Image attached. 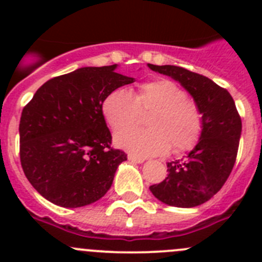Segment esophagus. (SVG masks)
I'll return each instance as SVG.
<instances>
[{
  "instance_id": "obj_1",
  "label": "esophagus",
  "mask_w": 262,
  "mask_h": 262,
  "mask_svg": "<svg viewBox=\"0 0 262 262\" xmlns=\"http://www.w3.org/2000/svg\"><path fill=\"white\" fill-rule=\"evenodd\" d=\"M127 157H128L129 161H133V163H138V164L144 163V159H142V157H136L135 155H128Z\"/></svg>"
}]
</instances>
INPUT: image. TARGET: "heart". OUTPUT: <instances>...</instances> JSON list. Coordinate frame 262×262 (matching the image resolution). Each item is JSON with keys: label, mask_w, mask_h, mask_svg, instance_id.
<instances>
[{"label": "heart", "mask_w": 262, "mask_h": 262, "mask_svg": "<svg viewBox=\"0 0 262 262\" xmlns=\"http://www.w3.org/2000/svg\"><path fill=\"white\" fill-rule=\"evenodd\" d=\"M151 114L149 128H124L114 135L118 147L139 157L157 156L172 147L174 154L189 151L198 143L203 128L200 106L187 98L186 92L168 78L139 85L135 93L126 89L111 92L102 103V113L111 128L128 127L140 113Z\"/></svg>", "instance_id": "1"}]
</instances>
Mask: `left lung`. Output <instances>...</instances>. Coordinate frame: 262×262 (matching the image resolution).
<instances>
[{
	"instance_id": "left-lung-1",
	"label": "left lung",
	"mask_w": 262,
	"mask_h": 262,
	"mask_svg": "<svg viewBox=\"0 0 262 262\" xmlns=\"http://www.w3.org/2000/svg\"><path fill=\"white\" fill-rule=\"evenodd\" d=\"M148 67L178 81L200 106L203 128L195 147L182 160L168 163V177L149 186L157 200L174 207H195L221 190L235 165L242 118L233 98L206 76L176 66Z\"/></svg>"
}]
</instances>
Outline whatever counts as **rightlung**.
<instances>
[{"instance_id": "right-lung-1", "label": "right lung", "mask_w": 262, "mask_h": 262, "mask_svg": "<svg viewBox=\"0 0 262 262\" xmlns=\"http://www.w3.org/2000/svg\"><path fill=\"white\" fill-rule=\"evenodd\" d=\"M117 64L85 67L41 85L22 110L19 155L30 184L46 200L75 209L102 198L127 155L111 148L102 103L134 78Z\"/></svg>"}]
</instances>
